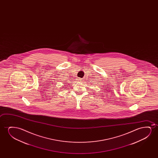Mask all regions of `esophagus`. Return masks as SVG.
<instances>
[{"instance_id": "esophagus-1", "label": "esophagus", "mask_w": 158, "mask_h": 158, "mask_svg": "<svg viewBox=\"0 0 158 158\" xmlns=\"http://www.w3.org/2000/svg\"><path fill=\"white\" fill-rule=\"evenodd\" d=\"M79 82H80V81H81V79H79Z\"/></svg>"}]
</instances>
